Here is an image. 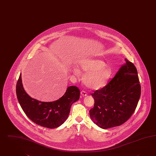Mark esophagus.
<instances>
[{
	"label": "esophagus",
	"mask_w": 156,
	"mask_h": 156,
	"mask_svg": "<svg viewBox=\"0 0 156 156\" xmlns=\"http://www.w3.org/2000/svg\"><path fill=\"white\" fill-rule=\"evenodd\" d=\"M80 94H81V95H82V97H86V96H87V94H86V93L84 91H82L80 92Z\"/></svg>",
	"instance_id": "34e87169"
}]
</instances>
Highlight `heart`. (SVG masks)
Listing matches in <instances>:
<instances>
[{
    "label": "heart",
    "instance_id": "obj_1",
    "mask_svg": "<svg viewBox=\"0 0 156 156\" xmlns=\"http://www.w3.org/2000/svg\"><path fill=\"white\" fill-rule=\"evenodd\" d=\"M76 67L73 69V74L78 75L80 70L85 72L83 82L88 89L94 91L104 88L113 74L111 67L107 66L103 61L95 58H80L76 62Z\"/></svg>",
    "mask_w": 156,
    "mask_h": 156
}]
</instances>
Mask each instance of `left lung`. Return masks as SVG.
Here are the masks:
<instances>
[{
  "mask_svg": "<svg viewBox=\"0 0 156 156\" xmlns=\"http://www.w3.org/2000/svg\"><path fill=\"white\" fill-rule=\"evenodd\" d=\"M114 78L103 89L91 94L94 108L90 110L93 122L102 129L119 126L134 112L141 95L137 69L126 59Z\"/></svg>",
  "mask_w": 156,
  "mask_h": 156,
  "instance_id": "left-lung-1",
  "label": "left lung"
}]
</instances>
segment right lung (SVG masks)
Wrapping results in <instances>:
<instances>
[{
    "label": "right lung",
    "instance_id": "add662e5",
    "mask_svg": "<svg viewBox=\"0 0 156 156\" xmlns=\"http://www.w3.org/2000/svg\"><path fill=\"white\" fill-rule=\"evenodd\" d=\"M16 95L23 111L33 122L44 127L55 128L67 120L73 103L80 99V91L76 86H69L57 101H39L25 92L20 74L16 84Z\"/></svg>",
    "mask_w": 156,
    "mask_h": 156
}]
</instances>
